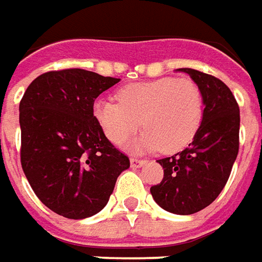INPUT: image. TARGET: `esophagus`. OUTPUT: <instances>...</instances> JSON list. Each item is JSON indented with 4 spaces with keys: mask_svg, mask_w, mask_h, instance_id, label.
I'll use <instances>...</instances> for the list:
<instances>
[{
    "mask_svg": "<svg viewBox=\"0 0 262 262\" xmlns=\"http://www.w3.org/2000/svg\"><path fill=\"white\" fill-rule=\"evenodd\" d=\"M145 159H138V158H130V166L132 168H139L142 165H145Z\"/></svg>",
    "mask_w": 262,
    "mask_h": 262,
    "instance_id": "obj_1",
    "label": "esophagus"
}]
</instances>
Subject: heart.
Masks as SVG:
<instances>
[{"mask_svg":"<svg viewBox=\"0 0 262 262\" xmlns=\"http://www.w3.org/2000/svg\"><path fill=\"white\" fill-rule=\"evenodd\" d=\"M94 116L104 135L120 145L146 127L133 149H161L173 154L191 142L204 117V97L189 79H162L132 83L117 92V101H96Z\"/></svg>","mask_w":262,"mask_h":262,"instance_id":"b5f03b06","label":"heart"}]
</instances>
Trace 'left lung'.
<instances>
[{
	"instance_id": "8db88e82",
	"label": "left lung",
	"mask_w": 262,
	"mask_h": 262,
	"mask_svg": "<svg viewBox=\"0 0 262 262\" xmlns=\"http://www.w3.org/2000/svg\"><path fill=\"white\" fill-rule=\"evenodd\" d=\"M178 70L201 89L204 117L188 147L158 161L163 179L150 188V193L165 211L191 215L211 205L231 175L239 149V107L220 79L193 69Z\"/></svg>"
}]
</instances>
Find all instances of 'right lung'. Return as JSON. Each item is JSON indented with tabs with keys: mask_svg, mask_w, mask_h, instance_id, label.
Listing matches in <instances>:
<instances>
[{
	"mask_svg": "<svg viewBox=\"0 0 262 262\" xmlns=\"http://www.w3.org/2000/svg\"><path fill=\"white\" fill-rule=\"evenodd\" d=\"M119 81L83 69L49 71L19 101L21 166L34 193L61 216L100 212L130 166L93 115L99 94Z\"/></svg>",
	"mask_w": 262,
	"mask_h": 262,
	"instance_id": "right-lung-1",
	"label": "right lung"
}]
</instances>
